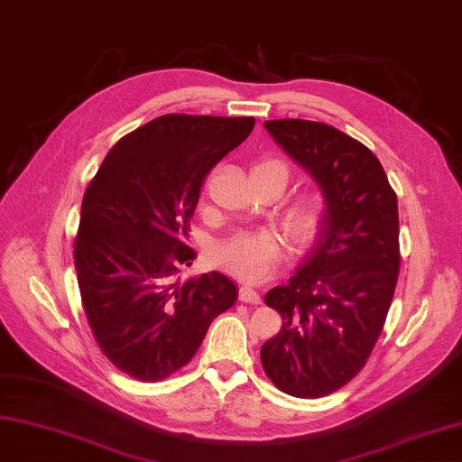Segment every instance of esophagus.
Wrapping results in <instances>:
<instances>
[{
	"label": "esophagus",
	"mask_w": 462,
	"mask_h": 462,
	"mask_svg": "<svg viewBox=\"0 0 462 462\" xmlns=\"http://www.w3.org/2000/svg\"><path fill=\"white\" fill-rule=\"evenodd\" d=\"M240 300L245 301V304H261V296L254 286H242L240 288Z\"/></svg>",
	"instance_id": "1"
}]
</instances>
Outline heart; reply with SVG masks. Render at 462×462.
Wrapping results in <instances>:
<instances>
[{"label":"heart","mask_w":462,"mask_h":462,"mask_svg":"<svg viewBox=\"0 0 462 462\" xmlns=\"http://www.w3.org/2000/svg\"><path fill=\"white\" fill-rule=\"evenodd\" d=\"M257 166H276L286 174L279 161H263ZM325 218V203L319 195H306L284 213V228L296 244H308ZM281 257V240L271 232H238L215 245V265L245 282H261L271 276Z\"/></svg>","instance_id":"1"}]
</instances>
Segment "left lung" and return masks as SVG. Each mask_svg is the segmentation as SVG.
<instances>
[{"label": "left lung", "mask_w": 462, "mask_h": 462, "mask_svg": "<svg viewBox=\"0 0 462 462\" xmlns=\"http://www.w3.org/2000/svg\"><path fill=\"white\" fill-rule=\"evenodd\" d=\"M265 127L318 181L325 218L290 282L265 296L282 327L261 346V364L282 393L319 399L362 370L383 328L401 267L397 193L377 156L333 125Z\"/></svg>", "instance_id": "1"}]
</instances>
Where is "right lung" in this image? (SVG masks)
Listing matches in <instances>:
<instances>
[{
    "label": "right lung",
    "mask_w": 462,
    "mask_h": 462,
    "mask_svg": "<svg viewBox=\"0 0 462 462\" xmlns=\"http://www.w3.org/2000/svg\"><path fill=\"white\" fill-rule=\"evenodd\" d=\"M254 117L168 114L131 131L83 197L75 269L87 321L124 374L158 381L186 365L236 284L210 271L181 282L203 181L254 131Z\"/></svg>",
    "instance_id": "1"
}]
</instances>
